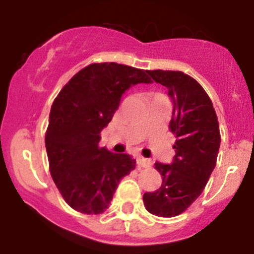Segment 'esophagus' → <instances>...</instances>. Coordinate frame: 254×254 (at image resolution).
I'll use <instances>...</instances> for the list:
<instances>
[{
  "mask_svg": "<svg viewBox=\"0 0 254 254\" xmlns=\"http://www.w3.org/2000/svg\"><path fill=\"white\" fill-rule=\"evenodd\" d=\"M150 160H147V159H145V158H142V156H138L137 158V165L140 168H147V167H150Z\"/></svg>",
  "mask_w": 254,
  "mask_h": 254,
  "instance_id": "esophagus-1",
  "label": "esophagus"
}]
</instances>
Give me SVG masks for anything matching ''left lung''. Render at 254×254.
I'll return each mask as SVG.
<instances>
[{"label":"left lung","instance_id":"left-lung-1","mask_svg":"<svg viewBox=\"0 0 254 254\" xmlns=\"http://www.w3.org/2000/svg\"><path fill=\"white\" fill-rule=\"evenodd\" d=\"M149 75L172 98L176 156L170 165L155 163L163 182L158 190L143 194V205L155 216L174 217L198 198L210 179L221 141L219 122L210 96L193 77L164 69H150Z\"/></svg>","mask_w":254,"mask_h":254}]
</instances>
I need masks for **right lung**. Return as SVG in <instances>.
<instances>
[{
    "label": "right lung",
    "mask_w": 254,
    "mask_h": 254,
    "mask_svg": "<svg viewBox=\"0 0 254 254\" xmlns=\"http://www.w3.org/2000/svg\"><path fill=\"white\" fill-rule=\"evenodd\" d=\"M141 82H151L149 71L116 62L91 64L71 77L52 104L46 132L49 172L73 210L104 212L121 179L136 168L132 156L108 151L99 141L123 93Z\"/></svg>",
    "instance_id": "add662e5"
}]
</instances>
